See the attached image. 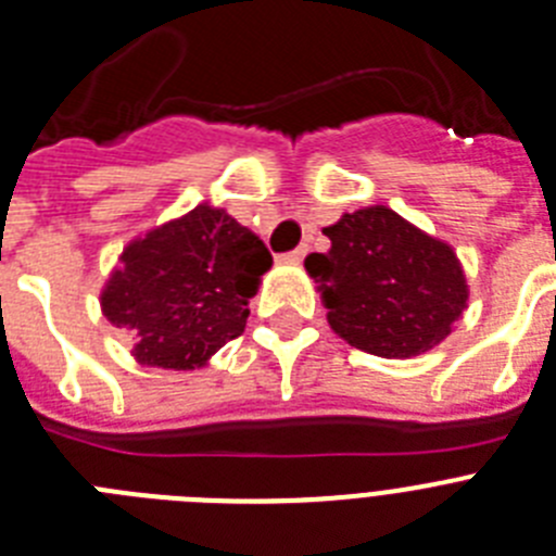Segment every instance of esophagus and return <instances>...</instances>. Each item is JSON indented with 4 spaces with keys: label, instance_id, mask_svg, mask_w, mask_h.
Returning a JSON list of instances; mask_svg holds the SVG:
<instances>
[{
    "label": "esophagus",
    "instance_id": "34e87169",
    "mask_svg": "<svg viewBox=\"0 0 556 556\" xmlns=\"http://www.w3.org/2000/svg\"><path fill=\"white\" fill-rule=\"evenodd\" d=\"M306 253H309V247H306V244H301V247H295V250H292V253L281 255V258H283V261H292V264H298V261H303V258H306Z\"/></svg>",
    "mask_w": 556,
    "mask_h": 556
}]
</instances>
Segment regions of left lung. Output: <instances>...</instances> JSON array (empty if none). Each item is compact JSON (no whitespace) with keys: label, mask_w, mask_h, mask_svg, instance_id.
Returning a JSON list of instances; mask_svg holds the SVG:
<instances>
[{"label":"left lung","mask_w":556,"mask_h":556,"mask_svg":"<svg viewBox=\"0 0 556 556\" xmlns=\"http://www.w3.org/2000/svg\"><path fill=\"white\" fill-rule=\"evenodd\" d=\"M329 253H312L329 326L354 349L388 359L425 354L467 309V278L453 247L386 205L345 213L324 227Z\"/></svg>","instance_id":"8db88e82"}]
</instances>
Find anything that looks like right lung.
I'll use <instances>...</instances> for the list:
<instances>
[{
  "mask_svg": "<svg viewBox=\"0 0 556 556\" xmlns=\"http://www.w3.org/2000/svg\"><path fill=\"white\" fill-rule=\"evenodd\" d=\"M269 267L255 232L222 207L197 205L123 250L101 309L131 331L137 363L193 371L244 331L247 303Z\"/></svg>",
  "mask_w": 556,
  "mask_h": 556,
  "instance_id": "right-lung-1",
  "label": "right lung"
}]
</instances>
